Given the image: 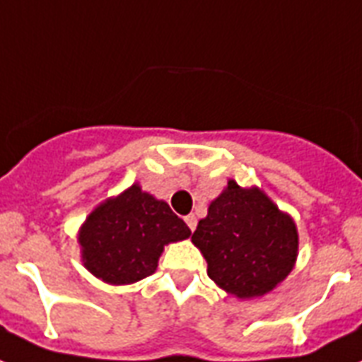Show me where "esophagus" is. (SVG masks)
<instances>
[{
	"mask_svg": "<svg viewBox=\"0 0 362 362\" xmlns=\"http://www.w3.org/2000/svg\"><path fill=\"white\" fill-rule=\"evenodd\" d=\"M184 219H186V225L189 227V230L191 232L195 230V228H197V217L193 216V214H189V216H186Z\"/></svg>",
	"mask_w": 362,
	"mask_h": 362,
	"instance_id": "esophagus-1",
	"label": "esophagus"
}]
</instances>
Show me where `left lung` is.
I'll return each mask as SVG.
<instances>
[{
  "label": "left lung",
  "mask_w": 362,
  "mask_h": 362,
  "mask_svg": "<svg viewBox=\"0 0 362 362\" xmlns=\"http://www.w3.org/2000/svg\"><path fill=\"white\" fill-rule=\"evenodd\" d=\"M191 242L206 258L208 277L242 299L273 290L298 257L292 217L260 189H243L234 180L211 202Z\"/></svg>",
  "instance_id": "obj_1"
}]
</instances>
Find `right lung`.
Returning <instances> with one entry per match:
<instances>
[{
	"instance_id": "obj_1",
	"label": "right lung",
	"mask_w": 362,
	"mask_h": 362,
	"mask_svg": "<svg viewBox=\"0 0 362 362\" xmlns=\"http://www.w3.org/2000/svg\"><path fill=\"white\" fill-rule=\"evenodd\" d=\"M191 230L163 201L137 184L100 204L79 230L83 264L110 284H132L156 272L163 245Z\"/></svg>"
}]
</instances>
